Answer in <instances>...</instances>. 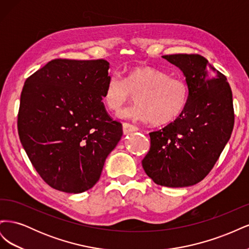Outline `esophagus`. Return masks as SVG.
<instances>
[{"label": "esophagus", "mask_w": 249, "mask_h": 249, "mask_svg": "<svg viewBox=\"0 0 249 249\" xmlns=\"http://www.w3.org/2000/svg\"><path fill=\"white\" fill-rule=\"evenodd\" d=\"M123 130H124V134L127 135V134H130V133L138 131V127L136 125H133L131 124H126L125 123V124H123Z\"/></svg>", "instance_id": "34e87169"}]
</instances>
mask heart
Here are the masks:
<instances>
[{"label":"heart","instance_id":"b5f03b06","mask_svg":"<svg viewBox=\"0 0 249 249\" xmlns=\"http://www.w3.org/2000/svg\"><path fill=\"white\" fill-rule=\"evenodd\" d=\"M135 95L136 105L120 112V117L135 122L167 124L176 120L189 102V88L179 78L149 65L131 67L124 79L117 73L107 80L102 102L108 110L118 112Z\"/></svg>","mask_w":249,"mask_h":249}]
</instances>
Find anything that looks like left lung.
<instances>
[{"instance_id":"8db88e82","label":"left lung","mask_w":249,"mask_h":249,"mask_svg":"<svg viewBox=\"0 0 249 249\" xmlns=\"http://www.w3.org/2000/svg\"><path fill=\"white\" fill-rule=\"evenodd\" d=\"M163 58L182 71L189 102L175 122L149 133L150 149L142 167L158 185L188 187L205 178L231 138L235 118L231 89L205 57Z\"/></svg>"}]
</instances>
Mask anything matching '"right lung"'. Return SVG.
Segmentation results:
<instances>
[{
	"label": "right lung",
	"instance_id": "add662e5",
	"mask_svg": "<svg viewBox=\"0 0 249 249\" xmlns=\"http://www.w3.org/2000/svg\"><path fill=\"white\" fill-rule=\"evenodd\" d=\"M110 64L104 59H55L30 76L20 94L21 145L48 185L82 193L100 179L123 136L102 102Z\"/></svg>",
	"mask_w": 249,
	"mask_h": 249
}]
</instances>
